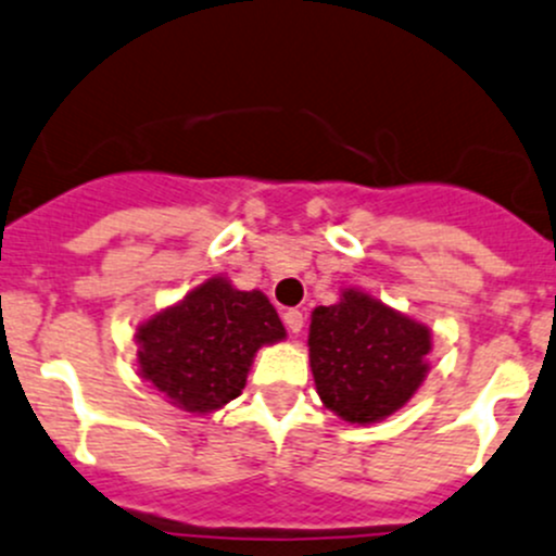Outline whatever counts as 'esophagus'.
Here are the masks:
<instances>
[{"label": "esophagus", "mask_w": 556, "mask_h": 556, "mask_svg": "<svg viewBox=\"0 0 556 556\" xmlns=\"http://www.w3.org/2000/svg\"><path fill=\"white\" fill-rule=\"evenodd\" d=\"M283 324H286V329L291 331V334H300L302 326H305V316H302L300 311H286L283 313Z\"/></svg>", "instance_id": "34e87169"}]
</instances>
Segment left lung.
Returning a JSON list of instances; mask_svg holds the SVG:
<instances>
[{"label":"left lung","instance_id":"1","mask_svg":"<svg viewBox=\"0 0 556 556\" xmlns=\"http://www.w3.org/2000/svg\"><path fill=\"white\" fill-rule=\"evenodd\" d=\"M307 345L320 402L348 422H377L420 388L431 331L348 289L337 305L313 311Z\"/></svg>","mask_w":556,"mask_h":556}]
</instances>
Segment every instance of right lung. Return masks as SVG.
<instances>
[{
	"mask_svg": "<svg viewBox=\"0 0 556 556\" xmlns=\"http://www.w3.org/2000/svg\"><path fill=\"white\" fill-rule=\"evenodd\" d=\"M283 337L262 291L211 278L136 331L141 377L181 409L214 412L240 396L254 353Z\"/></svg>",
	"mask_w": 556,
	"mask_h": 556,
	"instance_id": "obj_1",
	"label": "right lung"
}]
</instances>
